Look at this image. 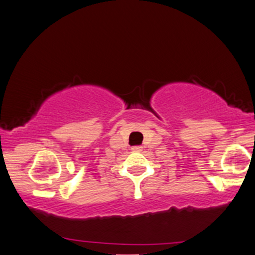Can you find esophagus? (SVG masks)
<instances>
[{"label": "esophagus", "instance_id": "esophagus-1", "mask_svg": "<svg viewBox=\"0 0 255 255\" xmlns=\"http://www.w3.org/2000/svg\"><path fill=\"white\" fill-rule=\"evenodd\" d=\"M133 151H135V152H139V151H141V147L140 146H135V147H133Z\"/></svg>", "mask_w": 255, "mask_h": 255}]
</instances>
